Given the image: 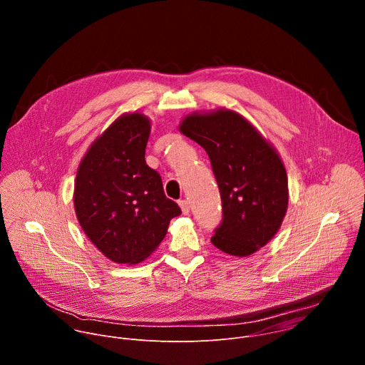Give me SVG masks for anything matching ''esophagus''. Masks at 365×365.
<instances>
[{
  "instance_id": "34e87169",
  "label": "esophagus",
  "mask_w": 365,
  "mask_h": 365,
  "mask_svg": "<svg viewBox=\"0 0 365 365\" xmlns=\"http://www.w3.org/2000/svg\"><path fill=\"white\" fill-rule=\"evenodd\" d=\"M179 206H180V210H182V212H183L185 215H187V214H189L190 206H189V202H187L186 199H182V200H179Z\"/></svg>"
}]
</instances>
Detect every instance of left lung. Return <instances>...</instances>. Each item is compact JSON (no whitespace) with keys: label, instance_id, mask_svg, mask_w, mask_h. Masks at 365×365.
I'll return each mask as SVG.
<instances>
[{"label":"left lung","instance_id":"left-lung-1","mask_svg":"<svg viewBox=\"0 0 365 365\" xmlns=\"http://www.w3.org/2000/svg\"><path fill=\"white\" fill-rule=\"evenodd\" d=\"M210 155L222 200V222L211 238L221 251L247 257L279 231L287 211L284 165L276 148L231 110L193 113L179 125Z\"/></svg>","mask_w":365,"mask_h":365}]
</instances>
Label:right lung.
Listing matches in <instances>:
<instances>
[{
    "label": "right lung",
    "instance_id": "right-lung-1",
    "mask_svg": "<svg viewBox=\"0 0 365 365\" xmlns=\"http://www.w3.org/2000/svg\"><path fill=\"white\" fill-rule=\"evenodd\" d=\"M150 128L140 113L121 115L91 144L76 173V218L91 242L118 264L141 263L182 214L145 163Z\"/></svg>",
    "mask_w": 365,
    "mask_h": 365
}]
</instances>
